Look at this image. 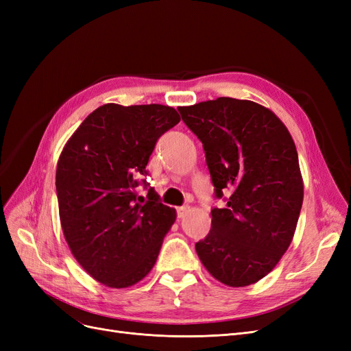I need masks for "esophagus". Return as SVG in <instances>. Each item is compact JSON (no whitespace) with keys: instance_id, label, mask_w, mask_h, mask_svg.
I'll return each instance as SVG.
<instances>
[{"instance_id":"34e87169","label":"esophagus","mask_w":351,"mask_h":351,"mask_svg":"<svg viewBox=\"0 0 351 351\" xmlns=\"http://www.w3.org/2000/svg\"><path fill=\"white\" fill-rule=\"evenodd\" d=\"M187 210H189V206H187V205L178 206V208H177V217H178V218H183V217L187 214Z\"/></svg>"}]
</instances>
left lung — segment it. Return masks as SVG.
Here are the masks:
<instances>
[{
  "mask_svg": "<svg viewBox=\"0 0 351 351\" xmlns=\"http://www.w3.org/2000/svg\"><path fill=\"white\" fill-rule=\"evenodd\" d=\"M202 142L215 199L197 256L212 277L244 287L269 274L289 249L303 204L295 145L287 127L262 105L218 98L180 107ZM228 189L230 198H222Z\"/></svg>",
  "mask_w": 351,
  "mask_h": 351,
  "instance_id": "8db88e82",
  "label": "left lung"
}]
</instances>
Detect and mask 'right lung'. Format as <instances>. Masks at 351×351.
Masks as SVG:
<instances>
[{
	"label": "right lung",
	"mask_w": 351,
	"mask_h": 351,
	"mask_svg": "<svg viewBox=\"0 0 351 351\" xmlns=\"http://www.w3.org/2000/svg\"><path fill=\"white\" fill-rule=\"evenodd\" d=\"M165 105L107 104L86 117L62 149L56 174L66 241L83 269L124 289L152 269L176 210L146 182L159 137L178 124ZM148 190L146 198L136 187Z\"/></svg>",
	"instance_id": "add662e5"
}]
</instances>
